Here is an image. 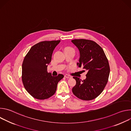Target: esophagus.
I'll return each mask as SVG.
<instances>
[{
    "instance_id": "1",
    "label": "esophagus",
    "mask_w": 131,
    "mask_h": 131,
    "mask_svg": "<svg viewBox=\"0 0 131 131\" xmlns=\"http://www.w3.org/2000/svg\"><path fill=\"white\" fill-rule=\"evenodd\" d=\"M65 77H66V78H71V76H69V75H68V74H65V75L64 76Z\"/></svg>"
}]
</instances>
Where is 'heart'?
I'll use <instances>...</instances> for the list:
<instances>
[{
  "instance_id": "b5f03b06",
  "label": "heart",
  "mask_w": 131,
  "mask_h": 131,
  "mask_svg": "<svg viewBox=\"0 0 131 131\" xmlns=\"http://www.w3.org/2000/svg\"><path fill=\"white\" fill-rule=\"evenodd\" d=\"M69 49H72L73 50V49L72 48H71V47H67L66 48V50H69Z\"/></svg>"
}]
</instances>
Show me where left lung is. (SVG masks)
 Wrapping results in <instances>:
<instances>
[{
  "label": "left lung",
  "instance_id": "obj_1",
  "mask_svg": "<svg viewBox=\"0 0 131 131\" xmlns=\"http://www.w3.org/2000/svg\"><path fill=\"white\" fill-rule=\"evenodd\" d=\"M71 42L79 50L77 65L88 71L83 80L73 77L76 84L72 89V93L80 100H93L100 95L108 82L110 73L108 59L103 49L94 41L80 39L72 40Z\"/></svg>",
  "mask_w": 131,
  "mask_h": 131
}]
</instances>
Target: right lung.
<instances>
[{
	"label": "right lung",
	"instance_id": "right-lung-1",
	"mask_svg": "<svg viewBox=\"0 0 131 131\" xmlns=\"http://www.w3.org/2000/svg\"><path fill=\"white\" fill-rule=\"evenodd\" d=\"M60 40L44 41L33 46L22 64V80L29 94L38 100L47 99L54 94L62 74L52 76L47 71L54 49Z\"/></svg>",
	"mask_w": 131,
	"mask_h": 131
}]
</instances>
